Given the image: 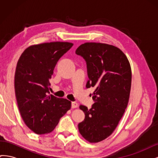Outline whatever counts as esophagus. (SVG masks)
<instances>
[{"instance_id":"1","label":"esophagus","mask_w":158,"mask_h":158,"mask_svg":"<svg viewBox=\"0 0 158 158\" xmlns=\"http://www.w3.org/2000/svg\"><path fill=\"white\" fill-rule=\"evenodd\" d=\"M78 107V105L77 103L76 102H72V108H77Z\"/></svg>"}]
</instances>
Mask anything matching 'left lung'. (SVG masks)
I'll return each mask as SVG.
<instances>
[{"instance_id":"8db88e82","label":"left lung","mask_w":158,"mask_h":158,"mask_svg":"<svg viewBox=\"0 0 158 158\" xmlns=\"http://www.w3.org/2000/svg\"><path fill=\"white\" fill-rule=\"evenodd\" d=\"M76 53L86 61V88H95L92 108L80 106L85 118L78 130L85 140L97 143L111 135L125 111L131 88V64L120 49L106 44L85 43Z\"/></svg>"}]
</instances>
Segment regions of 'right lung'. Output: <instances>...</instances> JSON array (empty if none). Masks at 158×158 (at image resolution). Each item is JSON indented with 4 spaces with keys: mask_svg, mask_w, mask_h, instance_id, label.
Here are the masks:
<instances>
[{
    "mask_svg": "<svg viewBox=\"0 0 158 158\" xmlns=\"http://www.w3.org/2000/svg\"><path fill=\"white\" fill-rule=\"evenodd\" d=\"M73 44L50 42L33 45L22 52L16 65L14 89L21 117L37 135L54 130L71 108V102L48 95L57 62Z\"/></svg>",
    "mask_w": 158,
    "mask_h": 158,
    "instance_id": "right-lung-1",
    "label": "right lung"
}]
</instances>
